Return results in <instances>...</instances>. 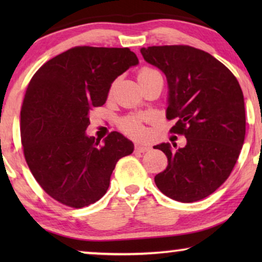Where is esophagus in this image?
Returning <instances> with one entry per match:
<instances>
[{
    "label": "esophagus",
    "instance_id": "34e87169",
    "mask_svg": "<svg viewBox=\"0 0 262 262\" xmlns=\"http://www.w3.org/2000/svg\"><path fill=\"white\" fill-rule=\"evenodd\" d=\"M149 150H150V146H148V145L137 144V145H136V148H135L136 152H146V151H149Z\"/></svg>",
    "mask_w": 262,
    "mask_h": 262
}]
</instances>
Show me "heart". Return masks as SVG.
Here are the masks:
<instances>
[{
	"mask_svg": "<svg viewBox=\"0 0 262 262\" xmlns=\"http://www.w3.org/2000/svg\"><path fill=\"white\" fill-rule=\"evenodd\" d=\"M155 74H159L155 69L144 67L138 71L137 78L139 82H142ZM118 126H119L121 132H124L125 135L130 136V137L139 138V137H143V136L145 135V128H144V126H143L142 120L135 116H127V117L121 118V119L119 120V124H118Z\"/></svg>",
	"mask_w": 262,
	"mask_h": 262,
	"instance_id": "b5f03b06",
	"label": "heart"
}]
</instances>
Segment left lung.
<instances>
[{
  "label": "left lung",
  "instance_id": "8db88e82",
  "mask_svg": "<svg viewBox=\"0 0 262 262\" xmlns=\"http://www.w3.org/2000/svg\"><path fill=\"white\" fill-rule=\"evenodd\" d=\"M141 53L167 76V119L177 120L170 132L187 138L185 148L155 146L168 159L155 184L177 202H198L223 185L237 162L246 136L242 89L234 74L203 50L163 45Z\"/></svg>",
  "mask_w": 262,
  "mask_h": 262
}]
</instances>
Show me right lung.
<instances>
[{"label":"right lung","mask_w":262,"mask_h":262,"mask_svg":"<svg viewBox=\"0 0 262 262\" xmlns=\"http://www.w3.org/2000/svg\"><path fill=\"white\" fill-rule=\"evenodd\" d=\"M138 63L128 48L75 46L31 78L20 113L24 155L48 194L80 209L105 195L118 160L134 144L112 131L100 143L85 136L89 112L102 106L112 82Z\"/></svg>","instance_id":"right-lung-1"}]
</instances>
